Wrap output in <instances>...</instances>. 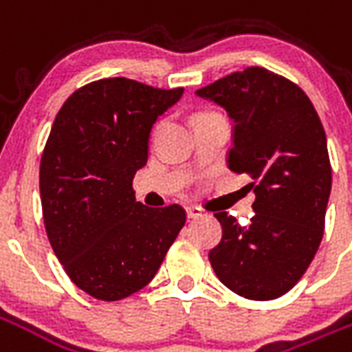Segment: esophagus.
Segmentation results:
<instances>
[{
  "instance_id": "obj_1",
  "label": "esophagus",
  "mask_w": 352,
  "mask_h": 352,
  "mask_svg": "<svg viewBox=\"0 0 352 352\" xmlns=\"http://www.w3.org/2000/svg\"><path fill=\"white\" fill-rule=\"evenodd\" d=\"M186 214H188V219H199L204 214V209L198 206H188L186 207Z\"/></svg>"
}]
</instances>
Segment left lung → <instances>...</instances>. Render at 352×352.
<instances>
[{
    "mask_svg": "<svg viewBox=\"0 0 352 352\" xmlns=\"http://www.w3.org/2000/svg\"><path fill=\"white\" fill-rule=\"evenodd\" d=\"M196 96L232 118L228 168L251 177L256 194L249 224L214 214L222 239L209 262L236 294L275 300L300 280L322 239L332 188L324 128L302 88L264 67L226 75Z\"/></svg>",
    "mask_w": 352,
    "mask_h": 352,
    "instance_id": "obj_1",
    "label": "left lung"
}]
</instances>
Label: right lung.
Here are the masks:
<instances>
[{"mask_svg":"<svg viewBox=\"0 0 352 352\" xmlns=\"http://www.w3.org/2000/svg\"><path fill=\"white\" fill-rule=\"evenodd\" d=\"M183 94L101 79L73 92L54 118L39 168L45 228L69 279L98 300L145 288L184 226L183 207H145L131 188L154 122Z\"/></svg>","mask_w":352,"mask_h":352,"instance_id":"obj_1","label":"right lung"}]
</instances>
